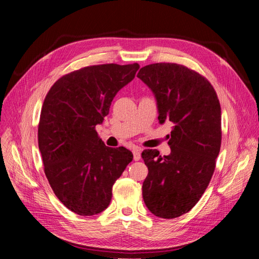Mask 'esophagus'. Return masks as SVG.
Here are the masks:
<instances>
[{
  "label": "esophagus",
  "instance_id": "obj_1",
  "mask_svg": "<svg viewBox=\"0 0 259 259\" xmlns=\"http://www.w3.org/2000/svg\"><path fill=\"white\" fill-rule=\"evenodd\" d=\"M140 158H141L140 150L139 149H135L134 150V159H135L136 161H138V160H140Z\"/></svg>",
  "mask_w": 259,
  "mask_h": 259
}]
</instances>
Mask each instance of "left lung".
I'll list each match as a JSON object with an SVG mask.
<instances>
[{"label":"left lung","mask_w":259,"mask_h":259,"mask_svg":"<svg viewBox=\"0 0 259 259\" xmlns=\"http://www.w3.org/2000/svg\"><path fill=\"white\" fill-rule=\"evenodd\" d=\"M137 76L155 96L159 123L172 124L168 156L157 149L141 153L149 171L142 197L157 217H179L196 205L211 179L222 144L221 104L208 80L184 65L149 64Z\"/></svg>","instance_id":"8db88e82"}]
</instances>
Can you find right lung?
Returning a JSON list of instances; mask_svg holds the SVG:
<instances>
[{
	"mask_svg": "<svg viewBox=\"0 0 259 259\" xmlns=\"http://www.w3.org/2000/svg\"><path fill=\"white\" fill-rule=\"evenodd\" d=\"M138 69V63L85 67L60 78L43 102L37 139L45 172L59 200L81 216L109 206L113 184L133 161V152L107 147L95 129Z\"/></svg>",
	"mask_w": 259,
	"mask_h": 259,
	"instance_id": "obj_1",
	"label": "right lung"
}]
</instances>
